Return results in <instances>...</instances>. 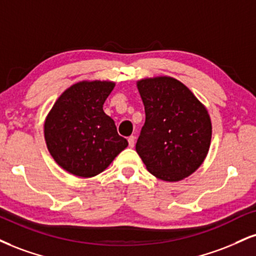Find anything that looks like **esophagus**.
Instances as JSON below:
<instances>
[{
  "instance_id": "esophagus-1",
  "label": "esophagus",
  "mask_w": 256,
  "mask_h": 256,
  "mask_svg": "<svg viewBox=\"0 0 256 256\" xmlns=\"http://www.w3.org/2000/svg\"><path fill=\"white\" fill-rule=\"evenodd\" d=\"M128 146L134 148V142H136V137L130 136V137L128 138Z\"/></svg>"
}]
</instances>
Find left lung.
<instances>
[{
	"label": "left lung",
	"instance_id": "left-lung-1",
	"mask_svg": "<svg viewBox=\"0 0 256 256\" xmlns=\"http://www.w3.org/2000/svg\"><path fill=\"white\" fill-rule=\"evenodd\" d=\"M146 122L136 152L148 170L163 181H180L194 173L210 149L208 110L186 86L173 78L137 82Z\"/></svg>",
	"mask_w": 256,
	"mask_h": 256
}]
</instances>
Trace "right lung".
Returning a JSON list of instances; mask_svg holds the SVG:
<instances>
[{
  "mask_svg": "<svg viewBox=\"0 0 256 256\" xmlns=\"http://www.w3.org/2000/svg\"><path fill=\"white\" fill-rule=\"evenodd\" d=\"M114 88L107 81H82L68 88L46 116L48 152L58 164L80 178L104 172L126 146L104 104Z\"/></svg>",
  "mask_w": 256,
  "mask_h": 256,
  "instance_id": "1",
  "label": "right lung"
}]
</instances>
